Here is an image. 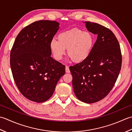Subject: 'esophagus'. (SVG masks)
I'll return each instance as SVG.
<instances>
[{"instance_id":"1","label":"esophagus","mask_w":132,"mask_h":132,"mask_svg":"<svg viewBox=\"0 0 132 132\" xmlns=\"http://www.w3.org/2000/svg\"><path fill=\"white\" fill-rule=\"evenodd\" d=\"M65 72H67V73H70V70H69V68L68 66L65 67Z\"/></svg>"}]
</instances>
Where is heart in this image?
<instances>
[{
	"instance_id": "1",
	"label": "heart",
	"mask_w": 132,
	"mask_h": 132,
	"mask_svg": "<svg viewBox=\"0 0 132 132\" xmlns=\"http://www.w3.org/2000/svg\"><path fill=\"white\" fill-rule=\"evenodd\" d=\"M57 38L50 44L53 57L57 61L61 60L67 50V55L76 63L82 62L89 56L95 43L92 33L77 28L61 32Z\"/></svg>"
}]
</instances>
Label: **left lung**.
<instances>
[{"instance_id": "obj_1", "label": "left lung", "mask_w": 132, "mask_h": 132, "mask_svg": "<svg viewBox=\"0 0 132 132\" xmlns=\"http://www.w3.org/2000/svg\"><path fill=\"white\" fill-rule=\"evenodd\" d=\"M85 23L97 38L89 56L69 69L76 97L91 104L102 100L112 90L121 68L122 56L119 43L109 29L96 23Z\"/></svg>"}]
</instances>
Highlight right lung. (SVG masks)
Segmentation results:
<instances>
[{"instance_id": "obj_1", "label": "right lung", "mask_w": 132, "mask_h": 132, "mask_svg": "<svg viewBox=\"0 0 132 132\" xmlns=\"http://www.w3.org/2000/svg\"><path fill=\"white\" fill-rule=\"evenodd\" d=\"M56 21L39 20L26 26L16 37L10 53L13 79L28 100L43 103L52 96L65 65L51 57L50 44L59 30Z\"/></svg>"}]
</instances>
